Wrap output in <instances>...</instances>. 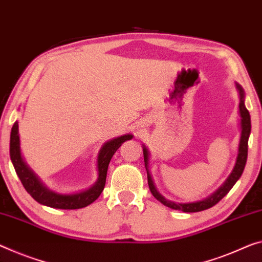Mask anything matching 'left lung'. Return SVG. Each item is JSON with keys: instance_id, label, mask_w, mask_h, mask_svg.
<instances>
[{"instance_id": "left-lung-1", "label": "left lung", "mask_w": 262, "mask_h": 262, "mask_svg": "<svg viewBox=\"0 0 262 262\" xmlns=\"http://www.w3.org/2000/svg\"><path fill=\"white\" fill-rule=\"evenodd\" d=\"M236 90L239 94V117H240V139H239V146H238V155H236L235 164L233 166L232 172L229 173L227 179L225 180L224 184L215 190L214 192L206 196L205 199H201L198 201H192V203H176V201L168 200L165 198L164 195L160 194L157 190L154 179H152L150 168H148V163H150V152L148 148L143 144V154H144V162H145V168L147 172V183L148 187L155 198L160 201L165 206L172 208V210H178L186 213L192 212H200L204 210H207L212 206H214L215 204H218L219 201L224 198L227 193L231 191V188L234 186V184L238 182L239 178L243 174L245 165L247 162V152H248V138L251 135V116L249 112L245 106V91L241 88L240 84L235 83Z\"/></svg>"}]
</instances>
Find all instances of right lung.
<instances>
[{
	"label": "right lung",
	"instance_id": "add662e5",
	"mask_svg": "<svg viewBox=\"0 0 262 262\" xmlns=\"http://www.w3.org/2000/svg\"><path fill=\"white\" fill-rule=\"evenodd\" d=\"M131 134L116 137L114 139L107 140L100 147L97 155V180L91 187L86 190L69 193H58L50 190L46 184H43L38 176L28 166L26 160L23 159L21 152V142L18 135V122L16 120L11 128L10 134V159L14 165V168L17 173L19 180L23 184L27 192L37 201L52 208H61V210H77L90 205L98 198L104 190L106 182L107 167L115 152L118 150L124 142L132 139Z\"/></svg>",
	"mask_w": 262,
	"mask_h": 262
}]
</instances>
